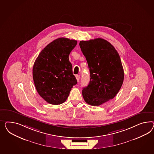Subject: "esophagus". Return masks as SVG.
Listing matches in <instances>:
<instances>
[{
	"label": "esophagus",
	"instance_id": "esophagus-1",
	"mask_svg": "<svg viewBox=\"0 0 154 154\" xmlns=\"http://www.w3.org/2000/svg\"><path fill=\"white\" fill-rule=\"evenodd\" d=\"M75 78H76V79H77V82H79V78H80V76H79V75H75Z\"/></svg>",
	"mask_w": 154,
	"mask_h": 154
}]
</instances>
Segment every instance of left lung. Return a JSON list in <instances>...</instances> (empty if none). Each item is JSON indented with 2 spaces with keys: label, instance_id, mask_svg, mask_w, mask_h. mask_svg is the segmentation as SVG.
Masks as SVG:
<instances>
[{
  "label": "left lung",
  "instance_id": "obj_1",
  "mask_svg": "<svg viewBox=\"0 0 154 154\" xmlns=\"http://www.w3.org/2000/svg\"><path fill=\"white\" fill-rule=\"evenodd\" d=\"M79 46L86 59L90 79L83 88L85 101L92 106L112 99L121 89L124 71L118 51L109 42L98 38L81 41Z\"/></svg>",
  "mask_w": 154,
  "mask_h": 154
}]
</instances>
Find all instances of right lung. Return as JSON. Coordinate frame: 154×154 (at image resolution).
I'll use <instances>...</instances> for the list:
<instances>
[{
  "label": "right lung",
  "instance_id": "obj_1",
  "mask_svg": "<svg viewBox=\"0 0 154 154\" xmlns=\"http://www.w3.org/2000/svg\"><path fill=\"white\" fill-rule=\"evenodd\" d=\"M77 43L75 40L58 38L42 50L34 63L32 75L35 88L49 104L63 103L77 83L69 60V54Z\"/></svg>",
  "mask_w": 154,
  "mask_h": 154
}]
</instances>
